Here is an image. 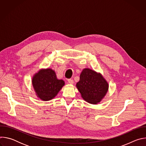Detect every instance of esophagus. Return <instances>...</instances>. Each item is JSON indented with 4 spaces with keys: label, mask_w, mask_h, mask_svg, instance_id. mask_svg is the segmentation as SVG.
Instances as JSON below:
<instances>
[{
    "label": "esophagus",
    "mask_w": 146,
    "mask_h": 146,
    "mask_svg": "<svg viewBox=\"0 0 146 146\" xmlns=\"http://www.w3.org/2000/svg\"><path fill=\"white\" fill-rule=\"evenodd\" d=\"M68 82L69 83V84H73V83H74V81L72 79H69L68 80Z\"/></svg>",
    "instance_id": "obj_1"
}]
</instances>
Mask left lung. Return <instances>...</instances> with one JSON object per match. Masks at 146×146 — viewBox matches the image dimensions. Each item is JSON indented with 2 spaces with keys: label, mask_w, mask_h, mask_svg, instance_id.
<instances>
[{
  "label": "left lung",
  "mask_w": 146,
  "mask_h": 146,
  "mask_svg": "<svg viewBox=\"0 0 146 146\" xmlns=\"http://www.w3.org/2000/svg\"><path fill=\"white\" fill-rule=\"evenodd\" d=\"M76 86L82 98L91 104H96L105 96L109 85L100 74L84 69L80 74Z\"/></svg>",
  "instance_id": "8db88e82"
}]
</instances>
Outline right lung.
I'll return each instance as SVG.
<instances>
[{"instance_id":"add662e5","label":"right lung","mask_w":146,"mask_h":146,"mask_svg":"<svg viewBox=\"0 0 146 146\" xmlns=\"http://www.w3.org/2000/svg\"><path fill=\"white\" fill-rule=\"evenodd\" d=\"M32 84L38 97L41 100L47 101L57 95L65 82L56 78L54 70L47 69L40 70L34 76Z\"/></svg>"}]
</instances>
